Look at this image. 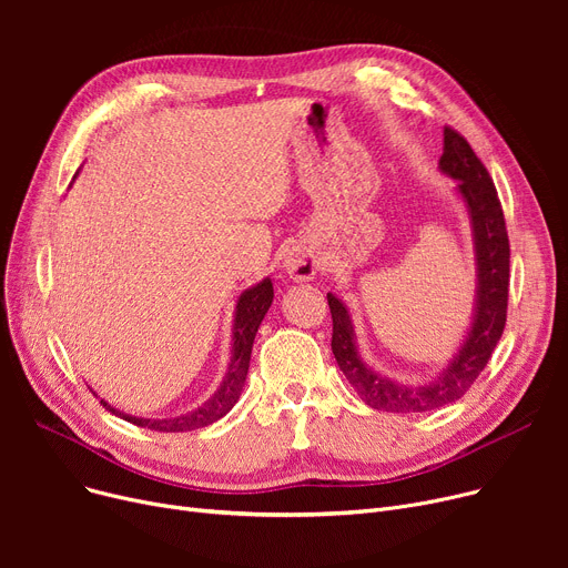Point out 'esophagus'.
Instances as JSON below:
<instances>
[{"label":"esophagus","mask_w":568,"mask_h":568,"mask_svg":"<svg viewBox=\"0 0 568 568\" xmlns=\"http://www.w3.org/2000/svg\"><path fill=\"white\" fill-rule=\"evenodd\" d=\"M283 266L292 281H311L317 274L320 260L311 246H294L292 251H287Z\"/></svg>","instance_id":"1"}]
</instances>
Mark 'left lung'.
<instances>
[{
  "label": "left lung",
  "instance_id": "8db88e82",
  "mask_svg": "<svg viewBox=\"0 0 568 568\" xmlns=\"http://www.w3.org/2000/svg\"><path fill=\"white\" fill-rule=\"evenodd\" d=\"M439 168L452 179H458V193L463 195L471 216L476 264H479L476 313L467 341L456 354V359L442 371L439 377L422 386L396 384L373 373L356 354L347 308L334 294H326L334 320L332 349L336 362L343 375L349 379L352 389L373 409L407 414L456 403L486 368L506 324L511 248L493 176L481 159L474 154L469 142L452 126H444V154L439 159Z\"/></svg>",
  "mask_w": 568,
  "mask_h": 568
}]
</instances>
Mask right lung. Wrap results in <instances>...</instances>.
<instances>
[{
    "mask_svg": "<svg viewBox=\"0 0 568 568\" xmlns=\"http://www.w3.org/2000/svg\"><path fill=\"white\" fill-rule=\"evenodd\" d=\"M272 302H274V285L268 278L239 296L236 313H234L232 359H230L227 373L223 377L221 389L195 412H189L184 416H174V419H138V416H129L124 412L110 407L105 400H101V405L105 409H110L112 414L122 416V419L129 424H135L140 428H149V430H159V433H184V430L204 428L209 424L219 422L221 416H225L234 407V403L239 400V394H242V389H244L257 326L264 320Z\"/></svg>",
    "mask_w": 568,
    "mask_h": 568,
    "instance_id": "1",
    "label": "right lung"
}]
</instances>
